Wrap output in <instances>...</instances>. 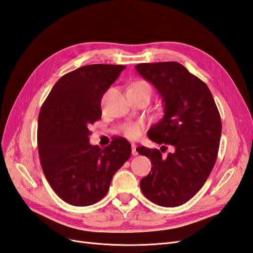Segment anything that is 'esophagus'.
I'll use <instances>...</instances> for the list:
<instances>
[{
	"label": "esophagus",
	"instance_id": "34e87169",
	"mask_svg": "<svg viewBox=\"0 0 253 253\" xmlns=\"http://www.w3.org/2000/svg\"><path fill=\"white\" fill-rule=\"evenodd\" d=\"M131 153H132L133 156H137V155H138L137 146H135V144H132V145H131Z\"/></svg>",
	"mask_w": 253,
	"mask_h": 253
}]
</instances>
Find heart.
<instances>
[{"instance_id": "heart-1", "label": "heart", "mask_w": 253, "mask_h": 253, "mask_svg": "<svg viewBox=\"0 0 253 253\" xmlns=\"http://www.w3.org/2000/svg\"><path fill=\"white\" fill-rule=\"evenodd\" d=\"M132 86H140V87H144L148 89L151 92V86L150 84L145 81H138L135 82ZM142 131V126L139 123H130V124H127L123 128V132L126 135V137L130 138V139H137L140 137Z\"/></svg>"}]
</instances>
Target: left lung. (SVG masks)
I'll list each match as a JSON object with an SVG mask.
<instances>
[{"label": "left lung", "mask_w": 253, "mask_h": 253, "mask_svg": "<svg viewBox=\"0 0 253 253\" xmlns=\"http://www.w3.org/2000/svg\"><path fill=\"white\" fill-rule=\"evenodd\" d=\"M135 69L156 87L165 106L164 118L147 132L164 145L137 148L153 165L140 180L141 190L155 204L179 206L202 188L215 166L222 127L218 108L209 86L182 64L142 63ZM167 146L172 152L164 157Z\"/></svg>", "instance_id": "obj_1"}]
</instances>
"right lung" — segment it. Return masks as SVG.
Listing matches in <instances>:
<instances>
[{"instance_id": "1", "label": "right lung", "mask_w": 253, "mask_h": 253, "mask_svg": "<svg viewBox=\"0 0 253 253\" xmlns=\"http://www.w3.org/2000/svg\"><path fill=\"white\" fill-rule=\"evenodd\" d=\"M124 65H86L64 75L38 115L37 145L44 176L54 192L74 206H88L106 196L131 145L115 137L100 148L89 143L88 127L101 118L103 94Z\"/></svg>"}]
</instances>
